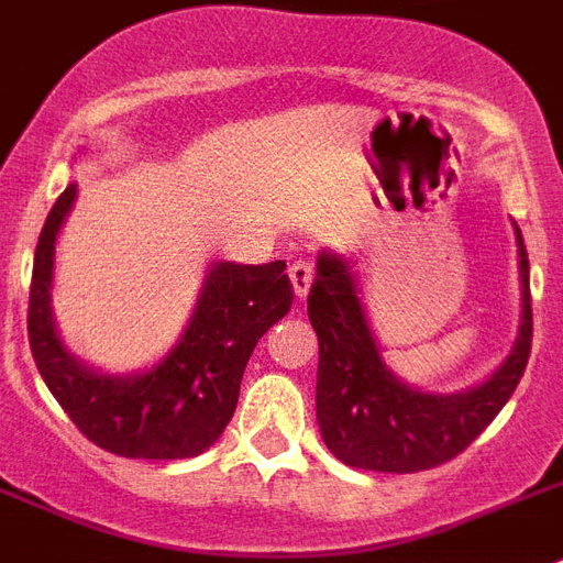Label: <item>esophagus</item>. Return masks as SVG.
<instances>
[{
	"label": "esophagus",
	"instance_id": "esophagus-1",
	"mask_svg": "<svg viewBox=\"0 0 563 563\" xmlns=\"http://www.w3.org/2000/svg\"><path fill=\"white\" fill-rule=\"evenodd\" d=\"M288 277H291V288H295V297L306 300L311 291V283H314V263L309 257H300L288 266Z\"/></svg>",
	"mask_w": 563,
	"mask_h": 563
}]
</instances>
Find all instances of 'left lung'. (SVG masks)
Segmentation results:
<instances>
[{
  "label": "left lung",
  "instance_id": "1",
  "mask_svg": "<svg viewBox=\"0 0 563 563\" xmlns=\"http://www.w3.org/2000/svg\"><path fill=\"white\" fill-rule=\"evenodd\" d=\"M516 243L521 275L518 336L493 374L456 394L422 390L394 374L351 261L331 249L317 254L309 295V320L320 340L317 424L325 448L342 464L376 473L430 471L462 453L505 408L525 376L532 345L530 261L518 227Z\"/></svg>",
  "mask_w": 563,
  "mask_h": 563
}]
</instances>
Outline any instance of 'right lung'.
Instances as JSON below:
<instances>
[{"label":"right lung","instance_id":"obj_1","mask_svg":"<svg viewBox=\"0 0 563 563\" xmlns=\"http://www.w3.org/2000/svg\"><path fill=\"white\" fill-rule=\"evenodd\" d=\"M78 198L67 184L47 214L33 257L27 336L36 368L76 428L126 459H192L209 451L238 405L254 345L291 309L286 261L209 263L187 329L158 363L107 374L67 349L53 317L56 241Z\"/></svg>","mask_w":563,"mask_h":563}]
</instances>
